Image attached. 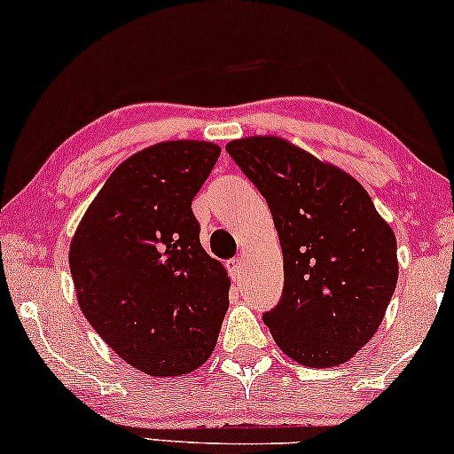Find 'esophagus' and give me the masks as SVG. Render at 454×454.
Here are the masks:
<instances>
[{
	"mask_svg": "<svg viewBox=\"0 0 454 454\" xmlns=\"http://www.w3.org/2000/svg\"><path fill=\"white\" fill-rule=\"evenodd\" d=\"M244 267H246L244 258H233V261L227 264L229 275H231L233 281H239L241 278H244Z\"/></svg>",
	"mask_w": 454,
	"mask_h": 454,
	"instance_id": "34e87169",
	"label": "esophagus"
}]
</instances>
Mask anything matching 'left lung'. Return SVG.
Returning a JSON list of instances; mask_svg holds the SVG:
<instances>
[{
    "mask_svg": "<svg viewBox=\"0 0 454 454\" xmlns=\"http://www.w3.org/2000/svg\"><path fill=\"white\" fill-rule=\"evenodd\" d=\"M227 152L267 200L284 294L262 315L292 361H350L378 332L398 281L396 238L355 176L275 135L233 139Z\"/></svg>",
    "mask_w": 454,
    "mask_h": 454,
    "instance_id": "1",
    "label": "left lung"
}]
</instances>
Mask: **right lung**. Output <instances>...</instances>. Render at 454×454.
I'll return each instance as SVG.
<instances>
[{"instance_id":"add662e5","label":"right lung","mask_w":454,"mask_h":454,"mask_svg":"<svg viewBox=\"0 0 454 454\" xmlns=\"http://www.w3.org/2000/svg\"><path fill=\"white\" fill-rule=\"evenodd\" d=\"M221 156L210 141H162L108 176L70 241L81 310L122 361L154 378L213 355L229 309L227 270L206 254L192 200Z\"/></svg>"}]
</instances>
